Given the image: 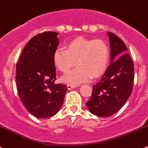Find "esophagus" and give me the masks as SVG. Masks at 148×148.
Segmentation results:
<instances>
[{"instance_id":"1","label":"esophagus","mask_w":148,"mask_h":148,"mask_svg":"<svg viewBox=\"0 0 148 148\" xmlns=\"http://www.w3.org/2000/svg\"><path fill=\"white\" fill-rule=\"evenodd\" d=\"M75 87H77V85H72V84H68L67 85V88L69 90H71Z\"/></svg>"}]
</instances>
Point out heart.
<instances>
[{"label": "heart", "instance_id": "1", "mask_svg": "<svg viewBox=\"0 0 148 148\" xmlns=\"http://www.w3.org/2000/svg\"><path fill=\"white\" fill-rule=\"evenodd\" d=\"M66 49L54 51V63L62 73H67L77 63L76 69L62 77L66 83L77 84L90 78L100 77L108 67L109 49L102 40L78 37L69 41Z\"/></svg>", "mask_w": 148, "mask_h": 148}]
</instances>
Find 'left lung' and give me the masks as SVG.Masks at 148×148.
<instances>
[{
	"label": "left lung",
	"instance_id": "left-lung-1",
	"mask_svg": "<svg viewBox=\"0 0 148 148\" xmlns=\"http://www.w3.org/2000/svg\"><path fill=\"white\" fill-rule=\"evenodd\" d=\"M110 39V64L99 82L93 86L92 95L86 106L97 116L116 114L125 104L133 90L134 62L127 53L125 42L113 32Z\"/></svg>",
	"mask_w": 148,
	"mask_h": 148
}]
</instances>
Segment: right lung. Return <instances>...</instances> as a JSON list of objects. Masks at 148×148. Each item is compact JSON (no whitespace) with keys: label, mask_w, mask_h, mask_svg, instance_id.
Listing matches in <instances>:
<instances>
[{"label":"right lung","mask_w":148,"mask_h":148,"mask_svg":"<svg viewBox=\"0 0 148 148\" xmlns=\"http://www.w3.org/2000/svg\"><path fill=\"white\" fill-rule=\"evenodd\" d=\"M58 32H44L34 36L23 50L16 64V85L21 102L37 118H49L58 112L67 86L54 84V54Z\"/></svg>","instance_id":"right-lung-1"}]
</instances>
